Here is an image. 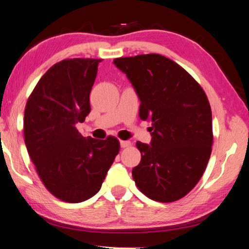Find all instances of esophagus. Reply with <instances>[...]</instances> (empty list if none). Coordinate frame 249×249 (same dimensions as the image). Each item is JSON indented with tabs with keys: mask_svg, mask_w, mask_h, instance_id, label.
<instances>
[{
	"mask_svg": "<svg viewBox=\"0 0 249 249\" xmlns=\"http://www.w3.org/2000/svg\"><path fill=\"white\" fill-rule=\"evenodd\" d=\"M130 144H131V142H130L129 140H121L120 141L121 148H127V146H129Z\"/></svg>",
	"mask_w": 249,
	"mask_h": 249,
	"instance_id": "esophagus-1",
	"label": "esophagus"
}]
</instances>
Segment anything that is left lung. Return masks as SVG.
<instances>
[{
    "label": "left lung",
    "instance_id": "obj_1",
    "mask_svg": "<svg viewBox=\"0 0 249 249\" xmlns=\"http://www.w3.org/2000/svg\"><path fill=\"white\" fill-rule=\"evenodd\" d=\"M141 101L139 117L152 122L151 143L137 142L141 161L132 178L157 202L178 201L197 184L213 144L212 110L204 90L184 68L159 54L113 59Z\"/></svg>",
    "mask_w": 249,
    "mask_h": 249
}]
</instances>
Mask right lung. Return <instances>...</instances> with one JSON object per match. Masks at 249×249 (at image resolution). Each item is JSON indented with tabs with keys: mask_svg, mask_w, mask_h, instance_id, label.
<instances>
[{
	"mask_svg": "<svg viewBox=\"0 0 249 249\" xmlns=\"http://www.w3.org/2000/svg\"><path fill=\"white\" fill-rule=\"evenodd\" d=\"M103 59H64L45 72L28 97L24 139L48 192L67 203L98 193L120 150L119 140L84 138L76 128L89 112V95Z\"/></svg>",
	"mask_w": 249,
	"mask_h": 249,
	"instance_id": "1",
	"label": "right lung"
}]
</instances>
